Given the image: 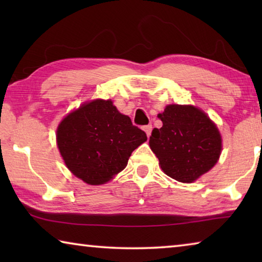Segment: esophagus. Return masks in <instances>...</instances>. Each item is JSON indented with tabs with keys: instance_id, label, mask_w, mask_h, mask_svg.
Here are the masks:
<instances>
[{
	"instance_id": "1",
	"label": "esophagus",
	"mask_w": 262,
	"mask_h": 262,
	"mask_svg": "<svg viewBox=\"0 0 262 262\" xmlns=\"http://www.w3.org/2000/svg\"><path fill=\"white\" fill-rule=\"evenodd\" d=\"M143 130L145 132V134H147V136L149 137L150 135H151V130H152V126L151 125H147L143 127Z\"/></svg>"
}]
</instances>
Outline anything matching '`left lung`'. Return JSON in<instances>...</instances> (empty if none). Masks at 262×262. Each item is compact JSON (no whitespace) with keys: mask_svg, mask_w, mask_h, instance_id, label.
Listing matches in <instances>:
<instances>
[{"mask_svg":"<svg viewBox=\"0 0 262 262\" xmlns=\"http://www.w3.org/2000/svg\"><path fill=\"white\" fill-rule=\"evenodd\" d=\"M149 144L162 170L181 183H192L217 163L222 150L219 129L206 113L194 106L168 105L158 114Z\"/></svg>","mask_w":262,"mask_h":262,"instance_id":"obj_1","label":"left lung"}]
</instances>
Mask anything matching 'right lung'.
Masks as SVG:
<instances>
[{
    "label": "right lung",
    "mask_w": 262,
    "mask_h": 262,
    "mask_svg": "<svg viewBox=\"0 0 262 262\" xmlns=\"http://www.w3.org/2000/svg\"><path fill=\"white\" fill-rule=\"evenodd\" d=\"M57 147L66 165L89 185L107 183L127 166L147 134L121 114L111 100L82 105L61 121Z\"/></svg>",
    "instance_id": "1"
}]
</instances>
